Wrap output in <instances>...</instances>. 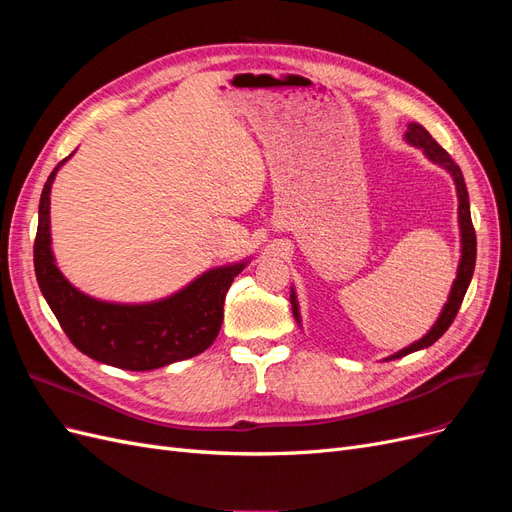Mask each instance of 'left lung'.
I'll return each mask as SVG.
<instances>
[{"mask_svg":"<svg viewBox=\"0 0 512 512\" xmlns=\"http://www.w3.org/2000/svg\"><path fill=\"white\" fill-rule=\"evenodd\" d=\"M406 141L418 149H423L425 156L433 162V164H440L444 170L451 173L453 181H455V190H457V198H459V230H461V258H459V267H457V277L453 282L451 294H448V301L444 303L442 312L436 320V324L429 329L427 335H423L418 342L410 344L408 348L395 352L393 356H389L386 361L391 359H401V356H406L410 352L416 350H423L429 348L433 342H438V339L446 333V329L451 327L463 297H466V290L472 282V273H474V265H476V232L472 226V218H470V198H468V188H466V181H463L461 175V168L453 162V158L448 156V153L433 141V136L421 126V123H408V132H406ZM290 303H292V314L297 318V322L301 324V314H299V303H297V294L294 290L290 292Z\"/></svg>","mask_w":512,"mask_h":512,"instance_id":"8db88e82","label":"left lung"}]
</instances>
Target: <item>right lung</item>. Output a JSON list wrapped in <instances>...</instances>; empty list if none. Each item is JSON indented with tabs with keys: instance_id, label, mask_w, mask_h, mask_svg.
I'll list each match as a JSON object with an SVG mask.
<instances>
[{
	"instance_id": "1",
	"label": "right lung",
	"mask_w": 512,
	"mask_h": 512,
	"mask_svg": "<svg viewBox=\"0 0 512 512\" xmlns=\"http://www.w3.org/2000/svg\"><path fill=\"white\" fill-rule=\"evenodd\" d=\"M68 158L55 166L40 196L34 269L70 342L94 361L130 371L158 369L205 352L220 333L226 292L247 260L209 269L160 301L111 303L89 297L57 269L51 250V185Z\"/></svg>"
}]
</instances>
